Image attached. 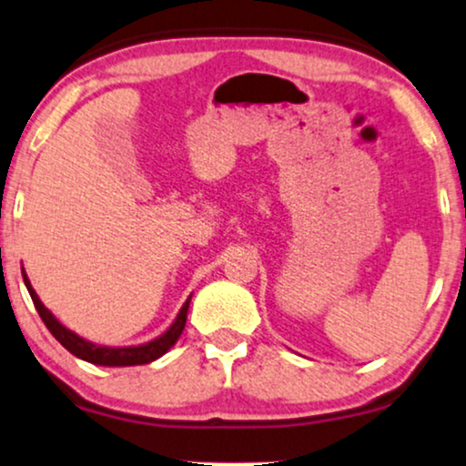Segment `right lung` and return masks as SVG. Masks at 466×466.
Masks as SVG:
<instances>
[{"instance_id":"obj_1","label":"right lung","mask_w":466,"mask_h":466,"mask_svg":"<svg viewBox=\"0 0 466 466\" xmlns=\"http://www.w3.org/2000/svg\"><path fill=\"white\" fill-rule=\"evenodd\" d=\"M23 280H25V287H27L29 295H32L35 310H38L40 319L45 321L48 331H51V334L56 336V340L62 342L72 355H76V358L89 361V364H96V366H141V364H149V361L158 360L160 355H165L168 349H171L173 344L177 342V338L181 336V331H184V328H186V317H188L190 298L186 299L184 306H181L177 319H175V323L171 325V328H168L167 334L156 338V340L147 342V344H141V347H126V349L96 347V344L83 340V338L72 334L70 329H66L64 325L59 323L57 319L53 317V314L48 312L45 306H42L38 295H35L32 285H29L27 276H23Z\"/></svg>"}]
</instances>
